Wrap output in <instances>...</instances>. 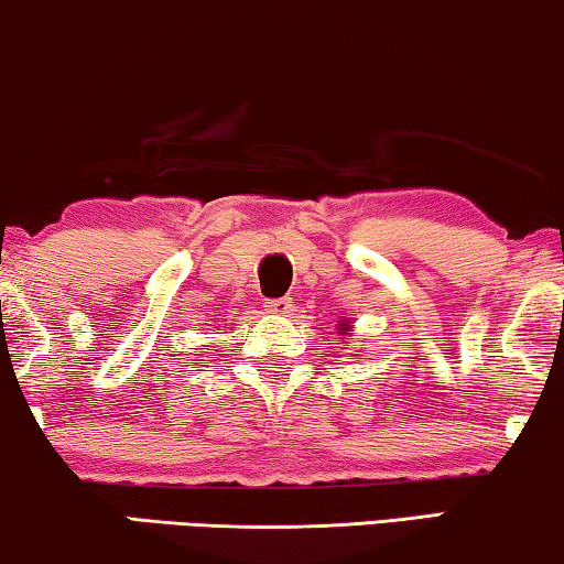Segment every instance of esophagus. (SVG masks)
Listing matches in <instances>:
<instances>
[{
  "mask_svg": "<svg viewBox=\"0 0 564 564\" xmlns=\"http://www.w3.org/2000/svg\"><path fill=\"white\" fill-rule=\"evenodd\" d=\"M264 307H267V313H272V315H290V310H292V305H290V297L267 300V302H264Z\"/></svg>",
  "mask_w": 564,
  "mask_h": 564,
  "instance_id": "obj_1",
  "label": "esophagus"
}]
</instances>
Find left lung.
<instances>
[{"label":"left lung","mask_w":564,"mask_h":564,"mask_svg":"<svg viewBox=\"0 0 564 564\" xmlns=\"http://www.w3.org/2000/svg\"><path fill=\"white\" fill-rule=\"evenodd\" d=\"M343 325H346V323H343ZM340 330H346V328H340Z\"/></svg>","instance_id":"8db88e82"}]
</instances>
